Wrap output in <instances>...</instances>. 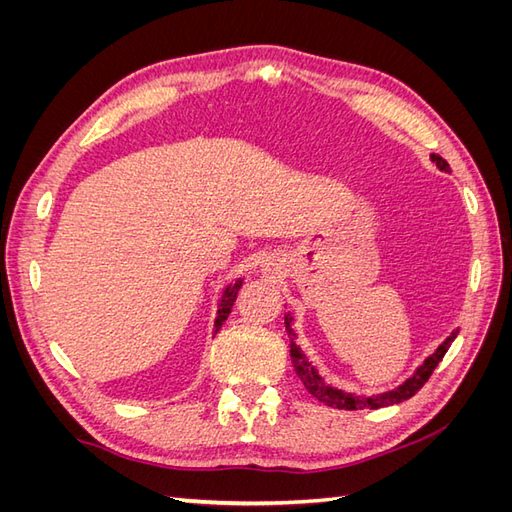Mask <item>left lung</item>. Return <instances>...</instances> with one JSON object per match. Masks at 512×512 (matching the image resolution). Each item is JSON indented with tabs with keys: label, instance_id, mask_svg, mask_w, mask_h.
Here are the masks:
<instances>
[{
	"label": "left lung",
	"instance_id": "left-lung-1",
	"mask_svg": "<svg viewBox=\"0 0 512 512\" xmlns=\"http://www.w3.org/2000/svg\"><path fill=\"white\" fill-rule=\"evenodd\" d=\"M431 162H436V166L440 170H446V173H448V162L444 158L436 156V153H431ZM284 322H286V333L290 337V359H292L294 371H297V376L301 378L303 386L318 401H322V404H327V406L337 408V410H363V408L378 410V408L401 404V401L410 399L412 395H416V391L423 389V384L429 380V376L433 374V369H436L438 363L444 359L446 350L451 348V344L455 342V337L459 333V331H453L451 335H448L444 342L438 346V350L433 352L431 356H427L425 363L416 369V374L412 378H408L401 386H397L395 391L382 393V395H371V397H361V395L346 393L342 389H335V386L324 382L322 376L314 369V365L307 361V356L303 354L301 346L297 344V335H294V331H292V318H290V314L284 316Z\"/></svg>",
	"mask_w": 512,
	"mask_h": 512
}]
</instances>
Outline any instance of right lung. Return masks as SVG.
Wrapping results in <instances>:
<instances>
[{
	"instance_id": "right-lung-1",
	"label": "right lung",
	"mask_w": 512,
	"mask_h": 512,
	"mask_svg": "<svg viewBox=\"0 0 512 512\" xmlns=\"http://www.w3.org/2000/svg\"><path fill=\"white\" fill-rule=\"evenodd\" d=\"M239 288H241V280H237L235 284L228 286V288L224 290L222 301H220V309H218V318H215V331H213V333H218V331L222 329V324H224V320L228 318L230 309H232V303H235V299H237Z\"/></svg>"
}]
</instances>
